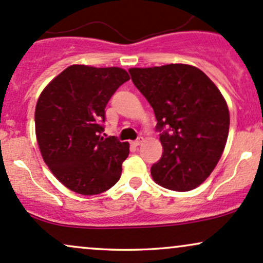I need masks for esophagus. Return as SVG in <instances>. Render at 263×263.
<instances>
[{
    "label": "esophagus",
    "mask_w": 263,
    "mask_h": 263,
    "mask_svg": "<svg viewBox=\"0 0 263 263\" xmlns=\"http://www.w3.org/2000/svg\"><path fill=\"white\" fill-rule=\"evenodd\" d=\"M142 142H143V137H141V136H140V137H138L137 140L132 141V144H134V146L137 147V146H140V144L142 143Z\"/></svg>",
    "instance_id": "1"
}]
</instances>
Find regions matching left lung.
Wrapping results in <instances>:
<instances>
[{
	"mask_svg": "<svg viewBox=\"0 0 263 263\" xmlns=\"http://www.w3.org/2000/svg\"><path fill=\"white\" fill-rule=\"evenodd\" d=\"M135 86L155 111L162 158L151 168L163 188L188 192L210 176L230 126L225 99L200 69L186 64L132 68Z\"/></svg>",
	"mask_w": 263,
	"mask_h": 263,
	"instance_id": "obj_1",
	"label": "left lung"
}]
</instances>
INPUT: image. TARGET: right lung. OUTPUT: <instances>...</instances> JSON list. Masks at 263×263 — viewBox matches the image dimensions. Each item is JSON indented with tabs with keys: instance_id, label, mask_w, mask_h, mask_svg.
Wrapping results in <instances>:
<instances>
[{
	"instance_id": "add662e5",
	"label": "right lung",
	"mask_w": 263,
	"mask_h": 263,
	"mask_svg": "<svg viewBox=\"0 0 263 263\" xmlns=\"http://www.w3.org/2000/svg\"><path fill=\"white\" fill-rule=\"evenodd\" d=\"M129 80L121 68L70 65L48 84L35 106V135L45 164L78 194L95 195L119 182L128 142L102 137L105 107Z\"/></svg>"
}]
</instances>
